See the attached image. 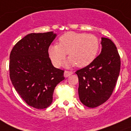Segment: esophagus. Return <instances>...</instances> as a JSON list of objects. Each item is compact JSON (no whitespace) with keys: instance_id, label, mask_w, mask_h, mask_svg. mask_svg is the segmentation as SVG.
Segmentation results:
<instances>
[{"instance_id":"obj_1","label":"esophagus","mask_w":131,"mask_h":131,"mask_svg":"<svg viewBox=\"0 0 131 131\" xmlns=\"http://www.w3.org/2000/svg\"><path fill=\"white\" fill-rule=\"evenodd\" d=\"M72 74H73V72L65 70L64 72V77H69L70 75H72Z\"/></svg>"}]
</instances>
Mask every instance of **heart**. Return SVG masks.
Here are the masks:
<instances>
[{
	"label": "heart",
	"mask_w": 131,
	"mask_h": 131,
	"mask_svg": "<svg viewBox=\"0 0 131 131\" xmlns=\"http://www.w3.org/2000/svg\"><path fill=\"white\" fill-rule=\"evenodd\" d=\"M99 49L100 41L95 35L68 31L59 38L58 45L49 46L48 54L56 67H60L67 53L69 58L64 62L66 67L76 64L77 67L82 68L94 60Z\"/></svg>",
	"instance_id": "obj_1"
}]
</instances>
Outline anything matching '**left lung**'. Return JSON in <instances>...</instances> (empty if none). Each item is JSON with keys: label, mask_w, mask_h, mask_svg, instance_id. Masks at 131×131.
<instances>
[{"label": "left lung", "mask_w": 131, "mask_h": 131, "mask_svg": "<svg viewBox=\"0 0 131 131\" xmlns=\"http://www.w3.org/2000/svg\"><path fill=\"white\" fill-rule=\"evenodd\" d=\"M101 43L100 54L90 64L75 72L79 78V98L89 108L100 106L110 98L121 70V58L114 43L102 37Z\"/></svg>", "instance_id": "1"}]
</instances>
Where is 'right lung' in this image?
Returning a JSON list of instances; mask_svg holds the SVG:
<instances>
[{
  "label": "right lung",
  "instance_id": "1",
  "mask_svg": "<svg viewBox=\"0 0 131 131\" xmlns=\"http://www.w3.org/2000/svg\"><path fill=\"white\" fill-rule=\"evenodd\" d=\"M56 37L53 31L30 34L10 54L12 84L26 104L37 109L51 105L55 88L64 79V70L54 67L49 57L48 49Z\"/></svg>",
  "mask_w": 131,
  "mask_h": 131
}]
</instances>
